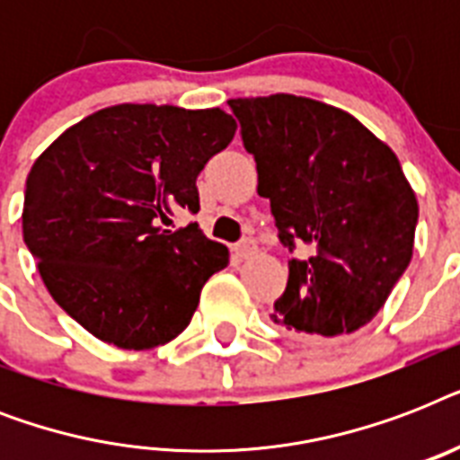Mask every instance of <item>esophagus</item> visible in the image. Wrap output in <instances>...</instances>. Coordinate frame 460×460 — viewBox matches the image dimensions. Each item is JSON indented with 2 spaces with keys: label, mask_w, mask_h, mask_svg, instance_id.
Returning <instances> with one entry per match:
<instances>
[{
  "label": "esophagus",
  "mask_w": 460,
  "mask_h": 460,
  "mask_svg": "<svg viewBox=\"0 0 460 460\" xmlns=\"http://www.w3.org/2000/svg\"><path fill=\"white\" fill-rule=\"evenodd\" d=\"M255 252H258V241H255V238H243V241H238V243L234 245V255H236L238 260L251 258Z\"/></svg>",
  "instance_id": "esophagus-1"
}]
</instances>
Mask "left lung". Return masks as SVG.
Here are the masks:
<instances>
[{
    "mask_svg": "<svg viewBox=\"0 0 460 460\" xmlns=\"http://www.w3.org/2000/svg\"><path fill=\"white\" fill-rule=\"evenodd\" d=\"M258 164L288 260L270 314L291 334L332 339L375 317L413 258L418 200L392 147L356 117L296 95L229 100Z\"/></svg>",
    "mask_w": 460,
    "mask_h": 460,
    "instance_id": "1",
    "label": "left lung"
}]
</instances>
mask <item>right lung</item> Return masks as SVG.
Here are the masks:
<instances>
[{
	"instance_id": "right-lung-1",
	"label": "right lung",
	"mask_w": 460,
	"mask_h": 460,
	"mask_svg": "<svg viewBox=\"0 0 460 460\" xmlns=\"http://www.w3.org/2000/svg\"><path fill=\"white\" fill-rule=\"evenodd\" d=\"M236 121L222 110L117 104L64 131L25 181L23 241L47 291L81 327L119 349H155L190 324L226 245L179 208L200 209L195 179Z\"/></svg>"
}]
</instances>
